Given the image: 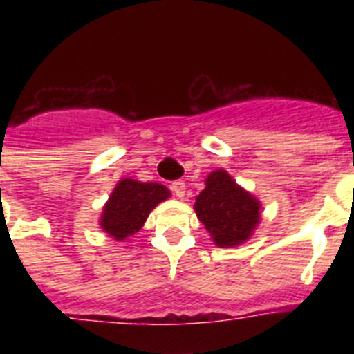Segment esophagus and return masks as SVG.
Wrapping results in <instances>:
<instances>
[{
	"label": "esophagus",
	"mask_w": 354,
	"mask_h": 354,
	"mask_svg": "<svg viewBox=\"0 0 354 354\" xmlns=\"http://www.w3.org/2000/svg\"><path fill=\"white\" fill-rule=\"evenodd\" d=\"M171 192L175 193V196L183 198V196L186 195V183H184V180H174V183H171Z\"/></svg>",
	"instance_id": "esophagus-1"
}]
</instances>
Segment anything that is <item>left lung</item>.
I'll return each instance as SVG.
<instances>
[{
  "instance_id": "left-lung-1",
  "label": "left lung",
  "mask_w": 354,
  "mask_h": 354,
  "mask_svg": "<svg viewBox=\"0 0 354 354\" xmlns=\"http://www.w3.org/2000/svg\"><path fill=\"white\" fill-rule=\"evenodd\" d=\"M261 204L237 186L225 170H216L205 180V189L196 196L198 220L211 232L216 245L236 246L245 243L259 223Z\"/></svg>"
}]
</instances>
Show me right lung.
<instances>
[{"instance_id": "right-lung-1", "label": "right lung", "mask_w": 354, "mask_h": 354, "mask_svg": "<svg viewBox=\"0 0 354 354\" xmlns=\"http://www.w3.org/2000/svg\"><path fill=\"white\" fill-rule=\"evenodd\" d=\"M170 196L158 183L122 179L104 205L101 228L117 241H124L143 227L150 211Z\"/></svg>"}]
</instances>
